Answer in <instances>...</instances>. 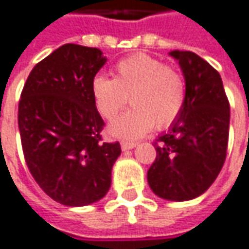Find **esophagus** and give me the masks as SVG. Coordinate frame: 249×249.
<instances>
[{
    "instance_id": "1",
    "label": "esophagus",
    "mask_w": 249,
    "mask_h": 249,
    "mask_svg": "<svg viewBox=\"0 0 249 249\" xmlns=\"http://www.w3.org/2000/svg\"><path fill=\"white\" fill-rule=\"evenodd\" d=\"M138 143L137 142H131V141H123L121 142V149L123 151H128V149H132V148H135Z\"/></svg>"
}]
</instances>
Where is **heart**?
Returning a JSON list of instances; mask_svg holds the SVG:
<instances>
[{"label": "heart", "instance_id": "b5f03b06", "mask_svg": "<svg viewBox=\"0 0 249 249\" xmlns=\"http://www.w3.org/2000/svg\"><path fill=\"white\" fill-rule=\"evenodd\" d=\"M95 107L106 120H114L128 103L132 110L108 128L112 137L141 138L154 125L163 129L180 115L186 103V80L175 66L149 54L138 53L120 60L114 79L97 76L91 84Z\"/></svg>", "mask_w": 249, "mask_h": 249}]
</instances>
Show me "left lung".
I'll return each mask as SVG.
<instances>
[{
  "instance_id": "1",
  "label": "left lung",
  "mask_w": 249,
  "mask_h": 249,
  "mask_svg": "<svg viewBox=\"0 0 249 249\" xmlns=\"http://www.w3.org/2000/svg\"><path fill=\"white\" fill-rule=\"evenodd\" d=\"M186 80L179 118L155 142L156 158L148 183L156 196L186 201L203 195L224 165L230 103L218 71L198 54L173 51Z\"/></svg>"
}]
</instances>
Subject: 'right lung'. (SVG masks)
<instances>
[{
    "instance_id": "add662e5",
    "label": "right lung",
    "mask_w": 249,
    "mask_h": 249,
    "mask_svg": "<svg viewBox=\"0 0 249 249\" xmlns=\"http://www.w3.org/2000/svg\"><path fill=\"white\" fill-rule=\"evenodd\" d=\"M107 59L97 48L66 43L29 73L18 106L25 162L54 201L80 207L103 198L120 142H103L104 121L91 84Z\"/></svg>"
}]
</instances>
